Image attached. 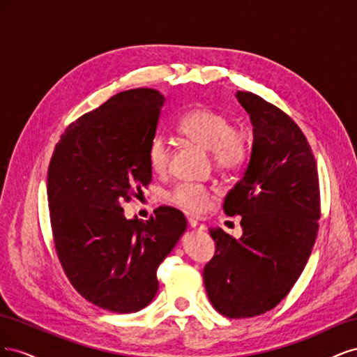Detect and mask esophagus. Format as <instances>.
I'll list each match as a JSON object with an SVG mask.
<instances>
[{
    "label": "esophagus",
    "instance_id": "obj_1",
    "mask_svg": "<svg viewBox=\"0 0 357 357\" xmlns=\"http://www.w3.org/2000/svg\"><path fill=\"white\" fill-rule=\"evenodd\" d=\"M188 223L193 231H197V232H204L205 231V226L202 223H199L198 220H195V219H188Z\"/></svg>",
    "mask_w": 357,
    "mask_h": 357
}]
</instances>
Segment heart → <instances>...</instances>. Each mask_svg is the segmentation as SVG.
I'll return each mask as SVG.
<instances>
[{"label":"heart","instance_id":"1","mask_svg":"<svg viewBox=\"0 0 357 357\" xmlns=\"http://www.w3.org/2000/svg\"><path fill=\"white\" fill-rule=\"evenodd\" d=\"M178 131L189 142L210 150L214 167L223 172L240 169L250 153V137L244 129L232 126V121L210 107H197L181 117ZM149 167L164 174L169 167L171 147L168 139L156 135L147 147ZM211 192L195 183H181L169 192V201L188 213L199 214L207 210Z\"/></svg>","mask_w":357,"mask_h":357}]
</instances>
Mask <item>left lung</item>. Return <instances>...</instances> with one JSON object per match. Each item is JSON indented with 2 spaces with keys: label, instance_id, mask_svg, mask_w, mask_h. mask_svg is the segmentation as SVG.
Wrapping results in <instances>:
<instances>
[{
  "label": "left lung",
  "instance_id": "left-lung-1",
  "mask_svg": "<svg viewBox=\"0 0 357 357\" xmlns=\"http://www.w3.org/2000/svg\"><path fill=\"white\" fill-rule=\"evenodd\" d=\"M250 116L253 144L223 210L241 215L243 235L211 228L215 255L204 268L213 307L229 319L273 310L304 271L320 219L314 155L299 126L252 92L235 93Z\"/></svg>",
  "mask_w": 357,
  "mask_h": 357
}]
</instances>
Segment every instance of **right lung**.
Segmentation results:
<instances>
[{
	"mask_svg": "<svg viewBox=\"0 0 357 357\" xmlns=\"http://www.w3.org/2000/svg\"><path fill=\"white\" fill-rule=\"evenodd\" d=\"M165 98L155 89L116 93L66 132L47 172L53 240L61 265L79 294L119 314L147 307L156 269L185 234V214L159 207L142 222L122 205L152 181L147 147Z\"/></svg>",
	"mask_w": 357,
	"mask_h": 357,
	"instance_id": "1",
	"label": "right lung"
}]
</instances>
